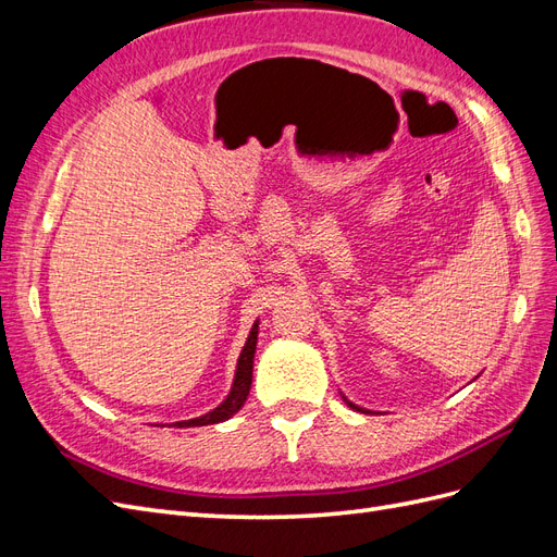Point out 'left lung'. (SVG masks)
<instances>
[{"mask_svg":"<svg viewBox=\"0 0 557 557\" xmlns=\"http://www.w3.org/2000/svg\"><path fill=\"white\" fill-rule=\"evenodd\" d=\"M342 397H344V401L348 404L350 409H356V411H360V413H374V411H369V409H364V407H358V404H356V401H350V399H348L344 393H342Z\"/></svg>","mask_w":557,"mask_h":557,"instance_id":"left-lung-1","label":"left lung"}]
</instances>
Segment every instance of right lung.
Returning a JSON list of instances; mask_svg holds the SVG:
<instances>
[{
	"label": "right lung",
	"mask_w": 557,
	"mask_h": 557,
	"mask_svg": "<svg viewBox=\"0 0 557 557\" xmlns=\"http://www.w3.org/2000/svg\"><path fill=\"white\" fill-rule=\"evenodd\" d=\"M258 327H260V318L252 323V327L248 332V339L239 352L237 369H234V381H232L227 397L218 404L215 409L207 411L205 416H197L190 420H176V423H172L174 428H199V425L225 423V420H230L244 407V401L250 393V383H252V358H256V346H258Z\"/></svg>",
	"instance_id": "1"
}]
</instances>
